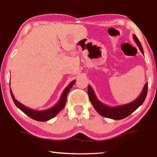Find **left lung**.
Segmentation results:
<instances>
[{"mask_svg":"<svg viewBox=\"0 0 157 157\" xmlns=\"http://www.w3.org/2000/svg\"><path fill=\"white\" fill-rule=\"evenodd\" d=\"M133 38H134V40L136 42V45L139 46V49H140L141 52L144 55L143 48L141 46V43L139 42V39L134 34L133 35ZM147 91L148 82L146 83L142 91H141L140 95L139 96V97L133 101L132 102L129 103V104L120 105V106H109L108 105L103 104V103L101 102L98 99L91 86L89 85V86H88V94H89V99L91 101L92 105L95 108L96 111L100 115L103 116V117L114 120L123 119L124 118L127 117L128 116H129L135 110H136L144 101L147 95Z\"/></svg>","mask_w":157,"mask_h":157,"instance_id":"1","label":"left lung"}]
</instances>
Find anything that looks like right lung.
Here are the masks:
<instances>
[{
    "instance_id": "1",
    "label": "right lung",
    "mask_w": 157,
    "mask_h": 157,
    "mask_svg": "<svg viewBox=\"0 0 157 157\" xmlns=\"http://www.w3.org/2000/svg\"><path fill=\"white\" fill-rule=\"evenodd\" d=\"M75 82H76V80H74L73 81H71V82L67 86H66V88L63 90V93L61 94V98H60L59 102H58L55 106H53L50 109H46V110H42V111H36L30 108H28V107L24 106V105H23L22 104H21L20 102L18 101L15 98L11 89L10 90V94H11V97L13 98V101L14 104H16V106L18 107L20 110L22 111L25 114L29 116L30 118L36 120V121H46L51 119H53V117H56V116L58 113H59L60 111L64 108V106H65L66 105V97H67L68 91H70L71 88L74 86Z\"/></svg>"
}]
</instances>
